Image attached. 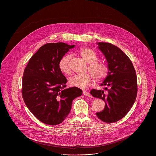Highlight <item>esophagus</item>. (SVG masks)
<instances>
[{"label":"esophagus","instance_id":"1","mask_svg":"<svg viewBox=\"0 0 156 156\" xmlns=\"http://www.w3.org/2000/svg\"><path fill=\"white\" fill-rule=\"evenodd\" d=\"M83 94L84 95H86V96H87V97H92V95L89 94L88 92H87V91H83Z\"/></svg>","mask_w":156,"mask_h":156}]
</instances>
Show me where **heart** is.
Instances as JSON below:
<instances>
[{
  "instance_id": "1",
  "label": "heart",
  "mask_w": 156,
  "mask_h": 156,
  "mask_svg": "<svg viewBox=\"0 0 156 156\" xmlns=\"http://www.w3.org/2000/svg\"><path fill=\"white\" fill-rule=\"evenodd\" d=\"M80 56L88 63V70L91 74H76L68 79L69 86L81 89L86 88L92 82V77L95 80L100 82L103 80L109 73L108 66L103 62L98 61L97 54L88 48H82L79 51ZM71 56H64L59 62V68L62 73L65 74L71 73L69 61Z\"/></svg>"
}]
</instances>
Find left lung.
<instances>
[{"label": "left lung", "instance_id": "obj_1", "mask_svg": "<svg viewBox=\"0 0 156 156\" xmlns=\"http://www.w3.org/2000/svg\"><path fill=\"white\" fill-rule=\"evenodd\" d=\"M97 44L109 71L100 85L103 89H92L90 93L105 102L104 110L96 113L97 117L112 123L124 117L133 106L137 92V76L131 60L119 48L108 43Z\"/></svg>", "mask_w": 156, "mask_h": 156}]
</instances>
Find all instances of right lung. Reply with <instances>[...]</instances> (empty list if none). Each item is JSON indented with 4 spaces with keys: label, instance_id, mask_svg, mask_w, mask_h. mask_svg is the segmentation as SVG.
<instances>
[{
    "label": "right lung",
    "instance_id": "right-lung-1",
    "mask_svg": "<svg viewBox=\"0 0 156 156\" xmlns=\"http://www.w3.org/2000/svg\"><path fill=\"white\" fill-rule=\"evenodd\" d=\"M74 46L64 43L45 44L24 69L23 98L29 110L45 124L61 123L70 112L73 100L82 94L79 88H66L67 79L59 68L60 59Z\"/></svg>",
    "mask_w": 156,
    "mask_h": 156
}]
</instances>
